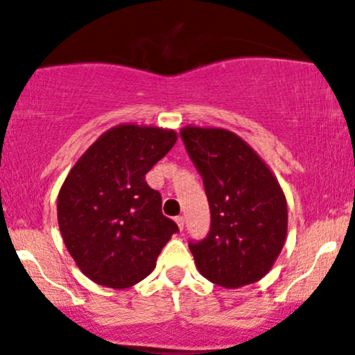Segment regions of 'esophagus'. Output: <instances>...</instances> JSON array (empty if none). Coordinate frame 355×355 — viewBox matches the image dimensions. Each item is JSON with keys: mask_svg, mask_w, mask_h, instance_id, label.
I'll list each match as a JSON object with an SVG mask.
<instances>
[{"mask_svg": "<svg viewBox=\"0 0 355 355\" xmlns=\"http://www.w3.org/2000/svg\"><path fill=\"white\" fill-rule=\"evenodd\" d=\"M175 222H177L178 229L183 230V227H185V218H183V217H177V218H175Z\"/></svg>", "mask_w": 355, "mask_h": 355, "instance_id": "1", "label": "esophagus"}]
</instances>
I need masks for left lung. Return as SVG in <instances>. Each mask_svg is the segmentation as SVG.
<instances>
[{"label": "left lung", "instance_id": "obj_1", "mask_svg": "<svg viewBox=\"0 0 355 355\" xmlns=\"http://www.w3.org/2000/svg\"><path fill=\"white\" fill-rule=\"evenodd\" d=\"M180 137L203 178L210 232L190 242L198 272L225 288L254 284L270 270L287 237L280 183L234 132L185 126Z\"/></svg>", "mask_w": 355, "mask_h": 355}]
</instances>
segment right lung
<instances>
[{"label":"right lung","mask_w":355,"mask_h":355,"mask_svg":"<svg viewBox=\"0 0 355 355\" xmlns=\"http://www.w3.org/2000/svg\"><path fill=\"white\" fill-rule=\"evenodd\" d=\"M177 141L173 130L118 125L78 158L58 193V225L80 270L95 284L128 288L152 274L177 223L145 175Z\"/></svg>","instance_id":"right-lung-1"}]
</instances>
